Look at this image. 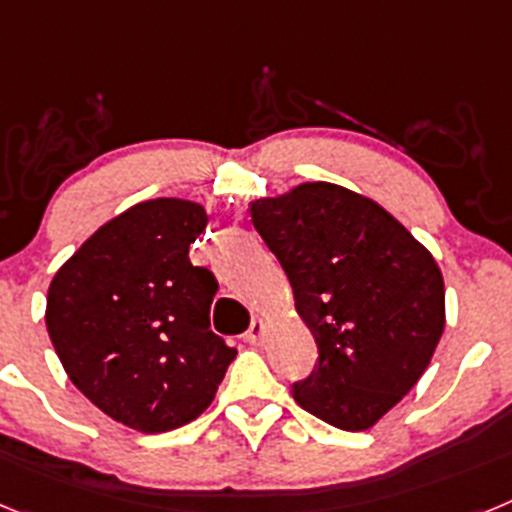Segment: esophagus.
Listing matches in <instances>:
<instances>
[{
	"instance_id": "34e87169",
	"label": "esophagus",
	"mask_w": 512,
	"mask_h": 512,
	"mask_svg": "<svg viewBox=\"0 0 512 512\" xmlns=\"http://www.w3.org/2000/svg\"><path fill=\"white\" fill-rule=\"evenodd\" d=\"M243 338H246L248 343H259L261 338H264V320H261V318L253 320L251 328L246 330V336H243Z\"/></svg>"
}]
</instances>
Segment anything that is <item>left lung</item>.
<instances>
[{
  "label": "left lung",
  "mask_w": 512,
  "mask_h": 512,
  "mask_svg": "<svg viewBox=\"0 0 512 512\" xmlns=\"http://www.w3.org/2000/svg\"><path fill=\"white\" fill-rule=\"evenodd\" d=\"M248 212L318 343L315 369L292 395L341 431L372 428L413 390L441 341L436 261L390 212L336 184H300Z\"/></svg>",
  "instance_id": "left-lung-1"
}]
</instances>
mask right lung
<instances>
[{
    "instance_id": "1",
    "label": "right lung",
    "mask_w": 512,
    "mask_h": 512,
    "mask_svg": "<svg viewBox=\"0 0 512 512\" xmlns=\"http://www.w3.org/2000/svg\"><path fill=\"white\" fill-rule=\"evenodd\" d=\"M200 205L151 200L97 230L48 289L45 325L71 382L117 423L164 433L212 402L235 348L210 330L217 279L189 261Z\"/></svg>"
}]
</instances>
